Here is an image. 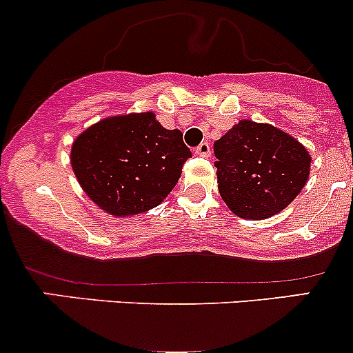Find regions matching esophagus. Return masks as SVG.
Listing matches in <instances>:
<instances>
[{"instance_id": "34e87169", "label": "esophagus", "mask_w": 353, "mask_h": 353, "mask_svg": "<svg viewBox=\"0 0 353 353\" xmlns=\"http://www.w3.org/2000/svg\"><path fill=\"white\" fill-rule=\"evenodd\" d=\"M194 154L199 157H210V154H212V150H210V145L205 141V143H201L196 150H194Z\"/></svg>"}]
</instances>
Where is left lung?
I'll use <instances>...</instances> for the list:
<instances>
[{"instance_id": "8db88e82", "label": "left lung", "mask_w": 353, "mask_h": 353, "mask_svg": "<svg viewBox=\"0 0 353 353\" xmlns=\"http://www.w3.org/2000/svg\"><path fill=\"white\" fill-rule=\"evenodd\" d=\"M219 193L234 215L265 220L287 208L311 172L307 148L268 123L241 119L213 143Z\"/></svg>"}]
</instances>
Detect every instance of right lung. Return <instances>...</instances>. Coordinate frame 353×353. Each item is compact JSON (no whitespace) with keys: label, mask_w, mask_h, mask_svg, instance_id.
<instances>
[{"label":"right lung","mask_w":353,"mask_h":353,"mask_svg":"<svg viewBox=\"0 0 353 353\" xmlns=\"http://www.w3.org/2000/svg\"><path fill=\"white\" fill-rule=\"evenodd\" d=\"M191 157L179 130H165L154 112L104 117L71 145V169L81 190L112 216L159 206Z\"/></svg>","instance_id":"obj_1"}]
</instances>
